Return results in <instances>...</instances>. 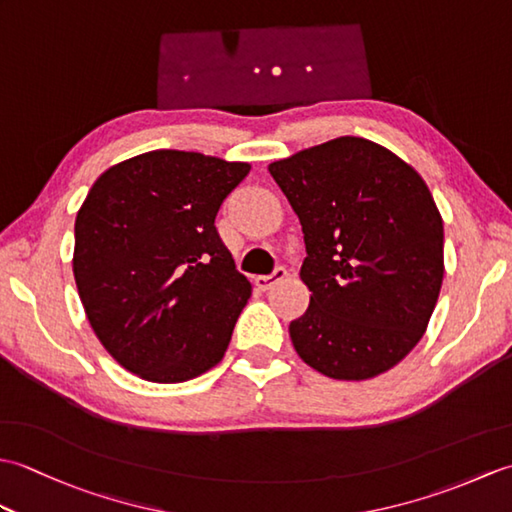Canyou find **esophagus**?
Here are the masks:
<instances>
[{
    "label": "esophagus",
    "instance_id": "obj_1",
    "mask_svg": "<svg viewBox=\"0 0 512 512\" xmlns=\"http://www.w3.org/2000/svg\"><path fill=\"white\" fill-rule=\"evenodd\" d=\"M286 277H288V270L284 266H279V268H275L273 275H259V277H255V286L259 290H270L273 286H277L279 281H284Z\"/></svg>",
    "mask_w": 512,
    "mask_h": 512
}]
</instances>
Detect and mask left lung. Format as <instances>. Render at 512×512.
Instances as JSON below:
<instances>
[{
	"label": "left lung",
	"instance_id": "left-lung-1",
	"mask_svg": "<svg viewBox=\"0 0 512 512\" xmlns=\"http://www.w3.org/2000/svg\"><path fill=\"white\" fill-rule=\"evenodd\" d=\"M295 209L312 292L290 339L334 380H367L422 339L444 277V226L420 173L394 151L341 136L270 162Z\"/></svg>",
	"mask_w": 512,
	"mask_h": 512
}]
</instances>
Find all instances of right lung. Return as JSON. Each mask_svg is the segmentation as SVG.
<instances>
[{
	"label": "right lung",
	"mask_w": 512,
	"mask_h": 512,
	"mask_svg": "<svg viewBox=\"0 0 512 512\" xmlns=\"http://www.w3.org/2000/svg\"><path fill=\"white\" fill-rule=\"evenodd\" d=\"M248 171V162L156 149L92 184L74 222V281L94 334L127 372L184 383L222 361L250 281L215 215Z\"/></svg>",
	"instance_id": "obj_1"
}]
</instances>
